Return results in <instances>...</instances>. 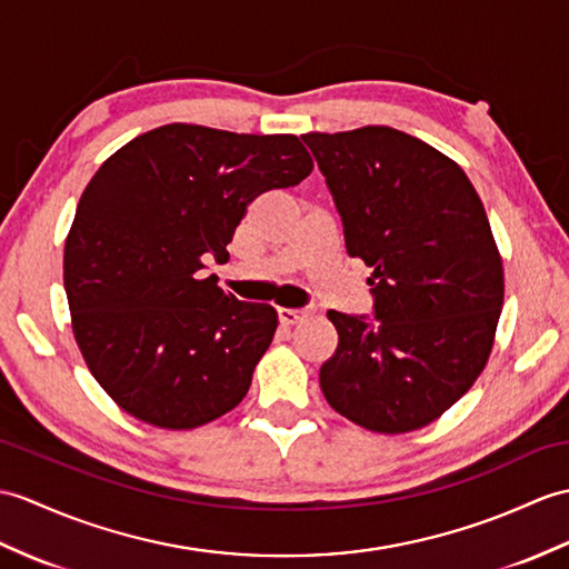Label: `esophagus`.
Listing matches in <instances>:
<instances>
[{
	"label": "esophagus",
	"instance_id": "obj_1",
	"mask_svg": "<svg viewBox=\"0 0 569 569\" xmlns=\"http://www.w3.org/2000/svg\"><path fill=\"white\" fill-rule=\"evenodd\" d=\"M308 312H310V308H300V310H290V308H279L276 310V315H279V322L283 325V327H290V325H296V322H300L302 317H308Z\"/></svg>",
	"mask_w": 569,
	"mask_h": 569
}]
</instances>
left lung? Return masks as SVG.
<instances>
[{"mask_svg": "<svg viewBox=\"0 0 569 569\" xmlns=\"http://www.w3.org/2000/svg\"><path fill=\"white\" fill-rule=\"evenodd\" d=\"M332 193L349 257L373 269V317L329 310L327 402L380 433L427 427L482 373L505 302L490 220L466 171L388 126L302 136Z\"/></svg>", "mask_w": 569, "mask_h": 569, "instance_id": "left-lung-1", "label": "left lung"}]
</instances>
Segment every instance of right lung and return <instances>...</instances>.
<instances>
[{
    "label": "right lung",
    "mask_w": 569,
    "mask_h": 569,
    "mask_svg": "<svg viewBox=\"0 0 569 569\" xmlns=\"http://www.w3.org/2000/svg\"><path fill=\"white\" fill-rule=\"evenodd\" d=\"M310 171L296 136L169 123L91 177L64 242V293L91 376L128 415L193 429L242 402L279 317L201 271L228 261L257 196Z\"/></svg>",
    "instance_id": "add662e5"
}]
</instances>
